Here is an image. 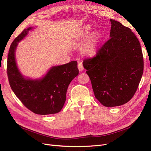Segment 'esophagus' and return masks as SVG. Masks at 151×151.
Returning a JSON list of instances; mask_svg holds the SVG:
<instances>
[{"instance_id":"obj_1","label":"esophagus","mask_w":151,"mask_h":151,"mask_svg":"<svg viewBox=\"0 0 151 151\" xmlns=\"http://www.w3.org/2000/svg\"><path fill=\"white\" fill-rule=\"evenodd\" d=\"M78 68L80 71H83L84 70V67L83 65V63H82L81 62L78 63Z\"/></svg>"}]
</instances>
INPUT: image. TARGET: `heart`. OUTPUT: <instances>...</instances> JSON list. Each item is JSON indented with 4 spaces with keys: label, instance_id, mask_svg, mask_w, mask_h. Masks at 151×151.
<instances>
[{
    "label": "heart",
    "instance_id": "heart-1",
    "mask_svg": "<svg viewBox=\"0 0 151 151\" xmlns=\"http://www.w3.org/2000/svg\"><path fill=\"white\" fill-rule=\"evenodd\" d=\"M90 33V29L89 28L86 29L84 31V33L83 36H87ZM99 38L98 35H93L90 37L89 39L88 42L86 43V44L84 45L83 47V52L86 53L87 55H93L96 50L97 45L99 42Z\"/></svg>",
    "mask_w": 151,
    "mask_h": 151
}]
</instances>
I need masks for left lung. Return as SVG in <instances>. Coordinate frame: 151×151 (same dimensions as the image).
<instances>
[{
    "label": "left lung",
    "instance_id": "obj_1",
    "mask_svg": "<svg viewBox=\"0 0 151 151\" xmlns=\"http://www.w3.org/2000/svg\"><path fill=\"white\" fill-rule=\"evenodd\" d=\"M109 38L93 57L83 60L94 96L103 106L129 102L138 88L144 71L139 41L129 28L110 19Z\"/></svg>",
    "mask_w": 151,
    "mask_h": 151
}]
</instances>
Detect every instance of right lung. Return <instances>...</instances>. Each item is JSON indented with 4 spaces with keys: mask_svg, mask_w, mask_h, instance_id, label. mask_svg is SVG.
<instances>
[{
    "mask_svg": "<svg viewBox=\"0 0 151 151\" xmlns=\"http://www.w3.org/2000/svg\"><path fill=\"white\" fill-rule=\"evenodd\" d=\"M32 28L24 29L11 45L7 65L9 82L16 96L32 112L42 115L57 113L64 105L68 85L79 74L77 62L53 67L41 79L24 78L17 67L15 50L17 43Z\"/></svg>",
    "mask_w": 151,
    "mask_h": 151,
    "instance_id": "add662e5",
    "label": "right lung"
}]
</instances>
